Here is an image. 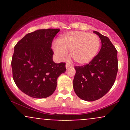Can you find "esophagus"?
<instances>
[{
    "label": "esophagus",
    "mask_w": 130,
    "mask_h": 130,
    "mask_svg": "<svg viewBox=\"0 0 130 130\" xmlns=\"http://www.w3.org/2000/svg\"><path fill=\"white\" fill-rule=\"evenodd\" d=\"M72 67V65H70V64H69V63H67L66 64V68H67V69H68V68H70V67Z\"/></svg>",
    "instance_id": "esophagus-1"
}]
</instances>
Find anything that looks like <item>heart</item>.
Returning a JSON list of instances; mask_svg holds the SVG:
<instances>
[{
	"mask_svg": "<svg viewBox=\"0 0 130 130\" xmlns=\"http://www.w3.org/2000/svg\"><path fill=\"white\" fill-rule=\"evenodd\" d=\"M100 40L97 35L82 31L63 33L58 37L53 48L56 54L61 59L70 56L75 62L86 65L92 61L97 54L100 47Z\"/></svg>",
	"mask_w": 130,
	"mask_h": 130,
	"instance_id": "b5f03b06",
	"label": "heart"
}]
</instances>
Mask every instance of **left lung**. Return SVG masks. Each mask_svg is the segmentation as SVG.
<instances>
[{"instance_id":"obj_1","label":"left lung","mask_w":130,"mask_h":130,"mask_svg":"<svg viewBox=\"0 0 130 130\" xmlns=\"http://www.w3.org/2000/svg\"><path fill=\"white\" fill-rule=\"evenodd\" d=\"M101 41V50L89 63L75 67L73 89L79 98L87 101L97 100L114 84L118 71L117 51L107 37L93 31Z\"/></svg>"}]
</instances>
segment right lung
<instances>
[{
  "label": "right lung",
  "instance_id": "1",
  "mask_svg": "<svg viewBox=\"0 0 130 130\" xmlns=\"http://www.w3.org/2000/svg\"><path fill=\"white\" fill-rule=\"evenodd\" d=\"M59 29H39L25 35L14 46L13 77L23 93L35 98H47L54 92L57 80L66 71L65 63L53 60L52 41Z\"/></svg>",
  "mask_w": 130,
  "mask_h": 130
}]
</instances>
